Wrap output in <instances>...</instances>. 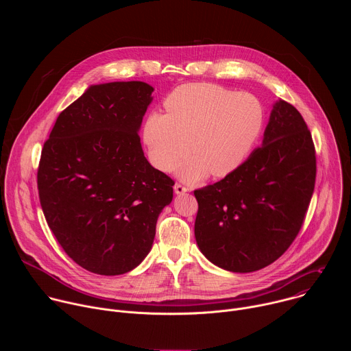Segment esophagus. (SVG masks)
<instances>
[{
	"label": "esophagus",
	"instance_id": "34e87169",
	"mask_svg": "<svg viewBox=\"0 0 351 351\" xmlns=\"http://www.w3.org/2000/svg\"><path fill=\"white\" fill-rule=\"evenodd\" d=\"M173 190H175V193H176V194H184L186 191H189V189H187L186 186L180 184V183H176V184H175V187H173Z\"/></svg>",
	"mask_w": 351,
	"mask_h": 351
}]
</instances>
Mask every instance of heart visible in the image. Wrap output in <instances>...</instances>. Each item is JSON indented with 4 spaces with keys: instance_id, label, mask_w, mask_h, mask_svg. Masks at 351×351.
<instances>
[{
    "instance_id": "1",
    "label": "heart",
    "mask_w": 351,
    "mask_h": 351,
    "mask_svg": "<svg viewBox=\"0 0 351 351\" xmlns=\"http://www.w3.org/2000/svg\"><path fill=\"white\" fill-rule=\"evenodd\" d=\"M165 108L168 114H148L143 141L149 161L164 172L191 153L176 168L186 182L208 173H233L252 154L265 128V108L257 95L211 83L176 87L167 97Z\"/></svg>"
}]
</instances>
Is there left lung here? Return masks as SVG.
Listing matches in <instances>:
<instances>
[{
	"label": "left lung",
	"instance_id": "8db88e82",
	"mask_svg": "<svg viewBox=\"0 0 351 351\" xmlns=\"http://www.w3.org/2000/svg\"><path fill=\"white\" fill-rule=\"evenodd\" d=\"M315 175L311 133L302 114L279 99L261 147L233 173L194 191L199 252L230 272H254L272 264L304 222Z\"/></svg>",
	"mask_w": 351,
	"mask_h": 351
}]
</instances>
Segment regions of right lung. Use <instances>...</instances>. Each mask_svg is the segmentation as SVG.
Returning <instances> with one entry per match:
<instances>
[{"label": "right lung", "mask_w": 351, "mask_h": 351, "mask_svg": "<svg viewBox=\"0 0 351 351\" xmlns=\"http://www.w3.org/2000/svg\"><path fill=\"white\" fill-rule=\"evenodd\" d=\"M153 91L144 82L90 86L60 114L43 147L44 217L64 252L93 274L134 269L173 198V180L147 161L138 137Z\"/></svg>", "instance_id": "right-lung-1"}]
</instances>
